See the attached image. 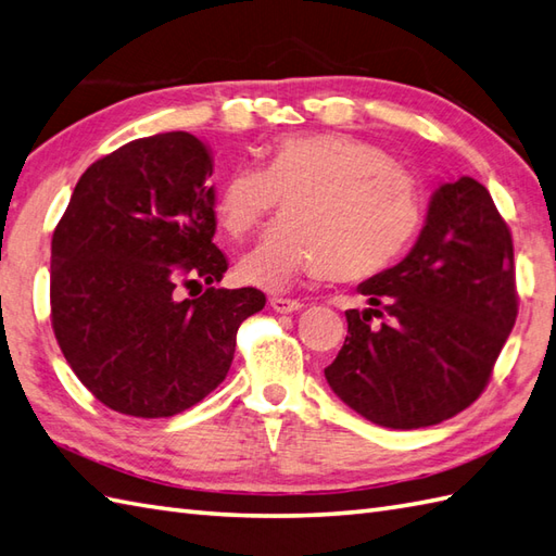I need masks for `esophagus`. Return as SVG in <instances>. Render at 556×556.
Returning <instances> with one entry per match:
<instances>
[{
	"label": "esophagus",
	"mask_w": 556,
	"mask_h": 556,
	"mask_svg": "<svg viewBox=\"0 0 556 556\" xmlns=\"http://www.w3.org/2000/svg\"><path fill=\"white\" fill-rule=\"evenodd\" d=\"M270 306H274V312L278 314H290V312H298L302 309V302L300 300H290V298H278V294H274V298L268 300Z\"/></svg>",
	"instance_id": "1"
}]
</instances>
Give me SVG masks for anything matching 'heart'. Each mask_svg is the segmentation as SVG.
Masks as SVG:
<instances>
[{"label": "heart", "instance_id": "heart-1", "mask_svg": "<svg viewBox=\"0 0 556 556\" xmlns=\"http://www.w3.org/2000/svg\"><path fill=\"white\" fill-rule=\"evenodd\" d=\"M286 216L240 262L242 280L286 288L294 276L366 280L392 264L418 226L414 178L378 144L348 132L288 135L266 147L264 168L238 166L214 216L242 240L280 206Z\"/></svg>", "mask_w": 556, "mask_h": 556}]
</instances>
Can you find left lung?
<instances>
[{
    "instance_id": "8db88e82",
    "label": "left lung",
    "mask_w": 556,
    "mask_h": 556,
    "mask_svg": "<svg viewBox=\"0 0 556 556\" xmlns=\"http://www.w3.org/2000/svg\"><path fill=\"white\" fill-rule=\"evenodd\" d=\"M326 380L368 421L412 430L471 406L519 314L511 230L473 178L442 182L397 266L359 286ZM381 324L374 325L372 318Z\"/></svg>"
}]
</instances>
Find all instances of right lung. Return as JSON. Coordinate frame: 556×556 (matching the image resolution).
<instances>
[{"mask_svg": "<svg viewBox=\"0 0 556 556\" xmlns=\"http://www.w3.org/2000/svg\"><path fill=\"white\" fill-rule=\"evenodd\" d=\"M214 174L190 132L118 147L85 170L52 238V328L78 380L109 409L166 418L224 382L256 288H212L228 262L214 244ZM204 279L194 301L186 289Z\"/></svg>", "mask_w": 556, "mask_h": 556, "instance_id": "1", "label": "right lung"}]
</instances>
